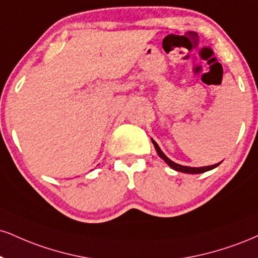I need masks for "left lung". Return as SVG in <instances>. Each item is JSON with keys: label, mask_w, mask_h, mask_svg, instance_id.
<instances>
[{"label": "left lung", "mask_w": 258, "mask_h": 258, "mask_svg": "<svg viewBox=\"0 0 258 258\" xmlns=\"http://www.w3.org/2000/svg\"><path fill=\"white\" fill-rule=\"evenodd\" d=\"M151 141H153V139H151ZM153 143H154V147H155V149H156L157 154H159V156L161 157V159H162L164 162L168 164L170 168L178 170V172L187 173V174H198V173H204V172H207V170L214 169V168H215V167H218L219 164L221 163V162H220V163L213 164V166H207V167H187V166H181V164H178V163L173 162L172 160H169L168 157H167L166 155L163 154V151L161 150L160 147H159V145H157L156 142L153 141Z\"/></svg>", "instance_id": "left-lung-1"}]
</instances>
